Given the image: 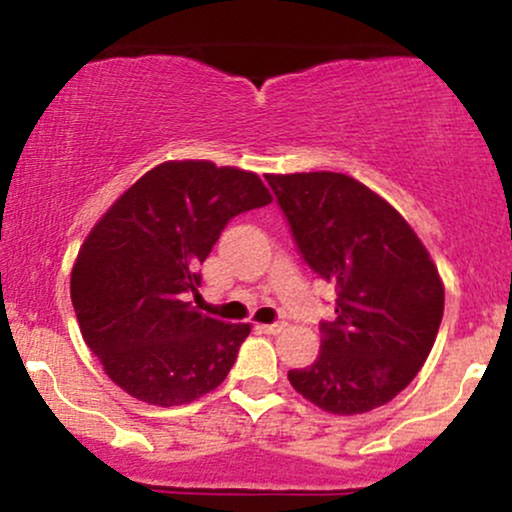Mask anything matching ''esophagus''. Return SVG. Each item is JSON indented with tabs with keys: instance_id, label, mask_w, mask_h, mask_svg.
I'll use <instances>...</instances> for the list:
<instances>
[{
	"instance_id": "1",
	"label": "esophagus",
	"mask_w": 512,
	"mask_h": 512,
	"mask_svg": "<svg viewBox=\"0 0 512 512\" xmlns=\"http://www.w3.org/2000/svg\"><path fill=\"white\" fill-rule=\"evenodd\" d=\"M260 327V330L264 332V334H279V332H284V322H272V325H257Z\"/></svg>"
}]
</instances>
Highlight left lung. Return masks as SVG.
Returning <instances> with one entry per match:
<instances>
[{
  "mask_svg": "<svg viewBox=\"0 0 512 512\" xmlns=\"http://www.w3.org/2000/svg\"><path fill=\"white\" fill-rule=\"evenodd\" d=\"M310 269L337 284L320 356L289 370L293 390L330 414L383 407L431 354L443 320L438 267L404 216L344 173L264 175Z\"/></svg>",
  "mask_w": 512,
  "mask_h": 512,
  "instance_id": "left-lung-1",
  "label": "left lung"
}]
</instances>
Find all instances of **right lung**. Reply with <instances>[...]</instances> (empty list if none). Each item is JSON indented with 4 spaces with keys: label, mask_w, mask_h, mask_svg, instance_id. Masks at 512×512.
<instances>
[{
    "label": "right lung",
    "mask_w": 512,
    "mask_h": 512,
    "mask_svg": "<svg viewBox=\"0 0 512 512\" xmlns=\"http://www.w3.org/2000/svg\"><path fill=\"white\" fill-rule=\"evenodd\" d=\"M272 195L260 175L211 161H166L134 182L91 228L72 267V303L88 349L127 395L178 407L216 390L250 325L192 305L233 216Z\"/></svg>",
    "instance_id": "right-lung-1"
}]
</instances>
